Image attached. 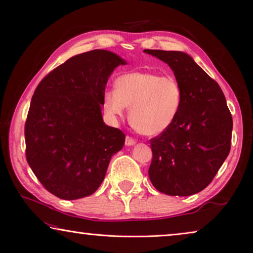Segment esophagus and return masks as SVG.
I'll return each mask as SVG.
<instances>
[{
	"mask_svg": "<svg viewBox=\"0 0 253 253\" xmlns=\"http://www.w3.org/2000/svg\"><path fill=\"white\" fill-rule=\"evenodd\" d=\"M125 144H126L127 146H131V145H134V144H136V140L132 139L131 137L127 136V137H126V139H125Z\"/></svg>",
	"mask_w": 253,
	"mask_h": 253,
	"instance_id": "esophagus-1",
	"label": "esophagus"
}]
</instances>
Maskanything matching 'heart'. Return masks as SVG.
Instances as JSON below:
<instances>
[{
	"label": "heart",
	"instance_id": "b5f03b06",
	"mask_svg": "<svg viewBox=\"0 0 253 253\" xmlns=\"http://www.w3.org/2000/svg\"><path fill=\"white\" fill-rule=\"evenodd\" d=\"M182 103V89L172 76L132 72L115 81L114 92L104 95L103 107L113 116L130 108L129 121L143 136H157L172 125Z\"/></svg>",
	"mask_w": 253,
	"mask_h": 253
}]
</instances>
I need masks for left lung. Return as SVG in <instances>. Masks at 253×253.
I'll use <instances>...</instances> for the list:
<instances>
[{
	"label": "left lung",
	"instance_id": "left-lung-1",
	"mask_svg": "<svg viewBox=\"0 0 253 253\" xmlns=\"http://www.w3.org/2000/svg\"><path fill=\"white\" fill-rule=\"evenodd\" d=\"M167 63L182 89L177 119L150 140L149 177L157 191L190 196L210 184L231 150L233 120L215 81L183 51L144 49Z\"/></svg>",
	"mask_w": 253,
	"mask_h": 253
}]
</instances>
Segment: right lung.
Listing matches in <instances>:
<instances>
[{
	"mask_svg": "<svg viewBox=\"0 0 253 253\" xmlns=\"http://www.w3.org/2000/svg\"><path fill=\"white\" fill-rule=\"evenodd\" d=\"M126 60L95 49L70 58L41 81L26 122L27 162L35 177L67 201L91 195L125 143L104 124L101 108L110 75Z\"/></svg>",
	"mask_w": 253,
	"mask_h": 253,
	"instance_id": "1",
	"label": "right lung"
}]
</instances>
